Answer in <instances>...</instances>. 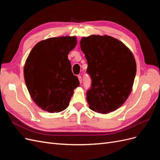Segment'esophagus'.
Wrapping results in <instances>:
<instances>
[{
  "instance_id": "esophagus-1",
  "label": "esophagus",
  "mask_w": 160,
  "mask_h": 160,
  "mask_svg": "<svg viewBox=\"0 0 160 160\" xmlns=\"http://www.w3.org/2000/svg\"><path fill=\"white\" fill-rule=\"evenodd\" d=\"M78 79H79V82H80V83H81V82H82V77H81V75H79V76H78Z\"/></svg>"
}]
</instances>
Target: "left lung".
<instances>
[{"label":"left lung","mask_w":160,"mask_h":160,"mask_svg":"<svg viewBox=\"0 0 160 160\" xmlns=\"http://www.w3.org/2000/svg\"><path fill=\"white\" fill-rule=\"evenodd\" d=\"M92 79L87 92L89 108L107 114L120 108L132 92L136 73L132 52L117 38L92 35L80 41Z\"/></svg>","instance_id":"8db88e82"}]
</instances>
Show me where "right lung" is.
I'll return each mask as SVG.
<instances>
[{"label": "right lung", "instance_id": "add662e5", "mask_svg": "<svg viewBox=\"0 0 160 160\" xmlns=\"http://www.w3.org/2000/svg\"><path fill=\"white\" fill-rule=\"evenodd\" d=\"M76 37H52L34 46L24 67V78L35 104L49 113L65 110L79 86L72 74L68 55L76 47Z\"/></svg>", "mask_w": 160, "mask_h": 160}]
</instances>
